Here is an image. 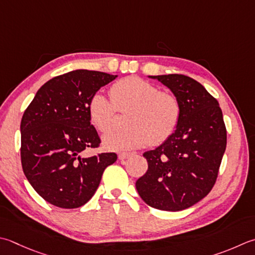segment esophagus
<instances>
[{"mask_svg": "<svg viewBox=\"0 0 255 255\" xmlns=\"http://www.w3.org/2000/svg\"><path fill=\"white\" fill-rule=\"evenodd\" d=\"M129 156H130V154L124 152V153H119V154H118V158H119V160H126V159H127Z\"/></svg>", "mask_w": 255, "mask_h": 255, "instance_id": "obj_1", "label": "esophagus"}]
</instances>
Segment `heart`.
<instances>
[{"mask_svg":"<svg viewBox=\"0 0 255 255\" xmlns=\"http://www.w3.org/2000/svg\"><path fill=\"white\" fill-rule=\"evenodd\" d=\"M109 95L111 99L96 93L89 101L88 114L94 126L103 133L108 132L117 112H127L125 124L128 126L106 134V148L126 151L148 142L157 146L176 131L181 117V105L176 95L161 92L156 85L137 76L116 82Z\"/></svg>","mask_w":255,"mask_h":255,"instance_id":"b5f03b06","label":"heart"}]
</instances>
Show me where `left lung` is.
Listing matches in <instances>:
<instances>
[{"mask_svg":"<svg viewBox=\"0 0 255 255\" xmlns=\"http://www.w3.org/2000/svg\"><path fill=\"white\" fill-rule=\"evenodd\" d=\"M150 77L178 97L181 117L170 138L143 153L148 170L136 188L148 206L180 211L212 190L226 151L227 128L218 101L200 83L181 74Z\"/></svg>","mask_w":255,"mask_h":255,"instance_id":"left-lung-1","label":"left lung"}]
</instances>
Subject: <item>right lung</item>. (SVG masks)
I'll list each match as a JSON object with an SVG mask.
<instances>
[{"label": "right lung", "instance_id": "1", "mask_svg": "<svg viewBox=\"0 0 255 255\" xmlns=\"http://www.w3.org/2000/svg\"><path fill=\"white\" fill-rule=\"evenodd\" d=\"M117 75L76 69L49 79L38 89L21 122V161L25 177L45 201L75 209L91 200L115 152L84 157L101 146L88 104Z\"/></svg>", "mask_w": 255, "mask_h": 255}]
</instances>
